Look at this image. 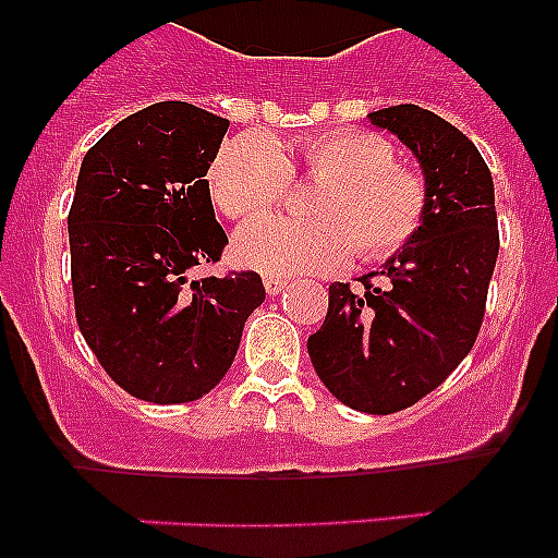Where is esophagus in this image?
Here are the masks:
<instances>
[{"instance_id": "esophagus-1", "label": "esophagus", "mask_w": 558, "mask_h": 558, "mask_svg": "<svg viewBox=\"0 0 558 558\" xmlns=\"http://www.w3.org/2000/svg\"><path fill=\"white\" fill-rule=\"evenodd\" d=\"M263 284H265V293L268 295H279L284 288H288V284H284V279H279V276H265Z\"/></svg>"}]
</instances>
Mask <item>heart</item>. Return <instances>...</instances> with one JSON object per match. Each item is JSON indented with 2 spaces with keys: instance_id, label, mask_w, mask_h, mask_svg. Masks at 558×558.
Returning <instances> with one entry per match:
<instances>
[{
  "instance_id": "obj_1",
  "label": "heart",
  "mask_w": 558,
  "mask_h": 558,
  "mask_svg": "<svg viewBox=\"0 0 558 558\" xmlns=\"http://www.w3.org/2000/svg\"><path fill=\"white\" fill-rule=\"evenodd\" d=\"M307 175L327 181L310 204L315 220L259 218L234 236V259L268 276L327 274L349 263L388 259L413 240L427 209L425 181L393 161L391 142L360 128L313 133L293 147ZM293 167L274 136L240 133L209 170L211 198L234 220L254 218L288 195Z\"/></svg>"
}]
</instances>
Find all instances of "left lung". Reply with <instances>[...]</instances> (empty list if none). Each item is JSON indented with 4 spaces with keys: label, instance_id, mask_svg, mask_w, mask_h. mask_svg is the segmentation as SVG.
Segmentation results:
<instances>
[{
    "label": "left lung",
    "instance_id": "left-lung-1",
    "mask_svg": "<svg viewBox=\"0 0 558 558\" xmlns=\"http://www.w3.org/2000/svg\"><path fill=\"white\" fill-rule=\"evenodd\" d=\"M416 156L425 175V220L388 256L374 289L329 284L322 329L310 335L315 374L354 411L386 416L438 388L470 354L495 274L497 211L492 172L456 125L405 102L368 113ZM376 275V274H368Z\"/></svg>",
    "mask_w": 558,
    "mask_h": 558
}]
</instances>
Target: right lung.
<instances>
[{
	"label": "right lung",
	"mask_w": 558,
	"mask_h": 558,
	"mask_svg": "<svg viewBox=\"0 0 558 558\" xmlns=\"http://www.w3.org/2000/svg\"><path fill=\"white\" fill-rule=\"evenodd\" d=\"M226 131L190 102L142 108L83 156L69 209L77 327L108 377L156 405L218 386L265 302L254 270L190 279L229 243L206 181Z\"/></svg>",
	"instance_id": "obj_1"
}]
</instances>
